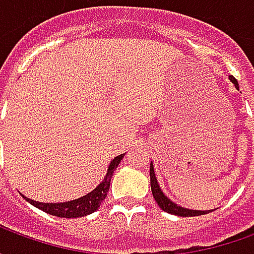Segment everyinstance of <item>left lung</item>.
<instances>
[{
    "instance_id": "left-lung-1",
    "label": "left lung",
    "mask_w": 254,
    "mask_h": 254,
    "mask_svg": "<svg viewBox=\"0 0 254 254\" xmlns=\"http://www.w3.org/2000/svg\"><path fill=\"white\" fill-rule=\"evenodd\" d=\"M230 80L233 81V84L235 85V88L240 89L238 87V81L235 80V77L230 76ZM149 177H151V190H152V194H154V198L158 202L159 205L165 212L171 213V215H177V216H198V215H205L208 212H212V211H196V209H188V208H184L181 205H178L176 202H173L166 196L165 193L162 191V189L159 188V184L156 181V177H155L154 171V165L151 162V166H149Z\"/></svg>"
}]
</instances>
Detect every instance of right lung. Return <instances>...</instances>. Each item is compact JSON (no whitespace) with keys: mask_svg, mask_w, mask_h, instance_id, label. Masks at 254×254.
I'll use <instances>...</instances> for the list:
<instances>
[{"mask_svg":"<svg viewBox=\"0 0 254 254\" xmlns=\"http://www.w3.org/2000/svg\"><path fill=\"white\" fill-rule=\"evenodd\" d=\"M124 156H125V154H121L111 160L110 166L107 169V174L103 178V181L100 182L94 190L89 191L88 194L80 197L77 200H72V201L66 202H39L34 201V200H31V198L25 196L23 197L30 204H32L34 207L39 208L43 212L58 216V218H81V216L89 215V213L95 212L100 207V202L103 201L106 196H107L113 173L118 167V165H120V162H121Z\"/></svg>","mask_w":254,"mask_h":254,"instance_id":"right-lung-1","label":"right lung"}]
</instances>
